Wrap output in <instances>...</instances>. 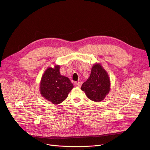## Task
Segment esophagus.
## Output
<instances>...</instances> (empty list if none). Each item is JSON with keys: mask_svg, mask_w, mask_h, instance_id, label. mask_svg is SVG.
<instances>
[{"mask_svg": "<svg viewBox=\"0 0 150 150\" xmlns=\"http://www.w3.org/2000/svg\"><path fill=\"white\" fill-rule=\"evenodd\" d=\"M75 86L78 87H81L82 85V82H75Z\"/></svg>", "mask_w": 150, "mask_h": 150, "instance_id": "obj_1", "label": "esophagus"}]
</instances>
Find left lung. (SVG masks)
Returning a JSON list of instances; mask_svg holds the SVG:
<instances>
[{"mask_svg":"<svg viewBox=\"0 0 150 150\" xmlns=\"http://www.w3.org/2000/svg\"><path fill=\"white\" fill-rule=\"evenodd\" d=\"M81 88L89 99L95 102L103 100L109 93L110 80L100 63H95L93 66L89 78L83 83Z\"/></svg>","mask_w":150,"mask_h":150,"instance_id":"8db88e82","label":"left lung"}]
</instances>
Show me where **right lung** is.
Masks as SVG:
<instances>
[{
    "label": "right lung",
    "instance_id": "add662e5",
    "mask_svg": "<svg viewBox=\"0 0 150 150\" xmlns=\"http://www.w3.org/2000/svg\"><path fill=\"white\" fill-rule=\"evenodd\" d=\"M59 69V65L48 68L42 75L40 83L41 95L53 104L62 103L74 87L70 79L62 75Z\"/></svg>",
    "mask_w": 150,
    "mask_h": 150
}]
</instances>
